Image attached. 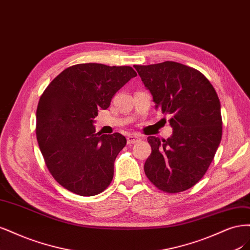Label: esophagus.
<instances>
[{
	"instance_id": "esophagus-1",
	"label": "esophagus",
	"mask_w": 250,
	"mask_h": 250,
	"mask_svg": "<svg viewBox=\"0 0 250 250\" xmlns=\"http://www.w3.org/2000/svg\"><path fill=\"white\" fill-rule=\"evenodd\" d=\"M126 140H127V144H133V143H136V142L140 141L141 138H140V137H138V136H136V135H128Z\"/></svg>"
}]
</instances>
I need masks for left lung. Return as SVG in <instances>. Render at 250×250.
I'll use <instances>...</instances> for the list:
<instances>
[{
    "instance_id": "1",
    "label": "left lung",
    "mask_w": 250,
    "mask_h": 250,
    "mask_svg": "<svg viewBox=\"0 0 250 250\" xmlns=\"http://www.w3.org/2000/svg\"><path fill=\"white\" fill-rule=\"evenodd\" d=\"M134 67L151 93L155 108L170 116L172 127L167 140L147 138L151 154L144 171L164 192L187 190L205 175L221 141L218 95L200 71L178 62Z\"/></svg>"
}]
</instances>
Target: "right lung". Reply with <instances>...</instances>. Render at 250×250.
<instances>
[{"label":"right lung","instance_id":"add662e5","mask_svg":"<svg viewBox=\"0 0 250 250\" xmlns=\"http://www.w3.org/2000/svg\"><path fill=\"white\" fill-rule=\"evenodd\" d=\"M136 76L131 66L83 63L64 69L45 88L36 111V137L47 169L62 187L93 196L112 182L126 139L119 133H95L94 118Z\"/></svg>","mask_w":250,"mask_h":250}]
</instances>
